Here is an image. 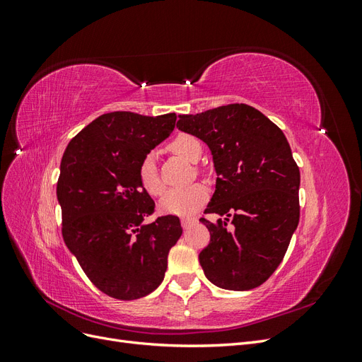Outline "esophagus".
<instances>
[{"mask_svg":"<svg viewBox=\"0 0 362 362\" xmlns=\"http://www.w3.org/2000/svg\"><path fill=\"white\" fill-rule=\"evenodd\" d=\"M196 221L194 218H189V217H184V218H181V226L184 228V229H187V228H190L193 223H194Z\"/></svg>","mask_w":362,"mask_h":362,"instance_id":"34e87169","label":"esophagus"}]
</instances>
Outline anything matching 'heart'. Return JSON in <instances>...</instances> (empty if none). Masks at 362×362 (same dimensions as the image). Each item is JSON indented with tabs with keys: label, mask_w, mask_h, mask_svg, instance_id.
Returning <instances> with one entry per match:
<instances>
[{
	"label": "heart",
	"mask_w": 362,
	"mask_h": 362,
	"mask_svg": "<svg viewBox=\"0 0 362 362\" xmlns=\"http://www.w3.org/2000/svg\"><path fill=\"white\" fill-rule=\"evenodd\" d=\"M169 149L175 156L187 160L190 163H196L201 158L202 145L201 141L190 134H180L175 137ZM196 172H201L196 169ZM139 180L141 187L145 189L151 196H160L164 192V184L160 178L157 166H156V154L148 152L141 158L139 164ZM208 199V189L204 184H192L189 187L172 189L163 196L160 201V210L166 214L173 216H190L198 208H201Z\"/></svg>",
	"instance_id": "heart-1"
}]
</instances>
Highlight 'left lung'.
Masks as SVG:
<instances>
[{
    "label": "left lung",
    "mask_w": 362,
    "mask_h": 362,
    "mask_svg": "<svg viewBox=\"0 0 362 362\" xmlns=\"http://www.w3.org/2000/svg\"><path fill=\"white\" fill-rule=\"evenodd\" d=\"M177 128L210 148L217 173L205 214L210 243L199 254L214 286L246 291L278 269L299 223L300 172L279 127L257 108L228 104L181 115Z\"/></svg>",
    "instance_id": "obj_1"
}]
</instances>
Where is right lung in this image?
I'll use <instances>...</instances> for the list:
<instances>
[{
    "instance_id": "1",
    "label": "right lung",
    "mask_w": 362,
    "mask_h": 362,
    "mask_svg": "<svg viewBox=\"0 0 362 362\" xmlns=\"http://www.w3.org/2000/svg\"><path fill=\"white\" fill-rule=\"evenodd\" d=\"M175 122V113H105L63 154L57 181L63 240L87 278L110 298L134 300L154 291L182 234L172 214L144 223L156 202L139 180L141 158L169 137Z\"/></svg>"
}]
</instances>
